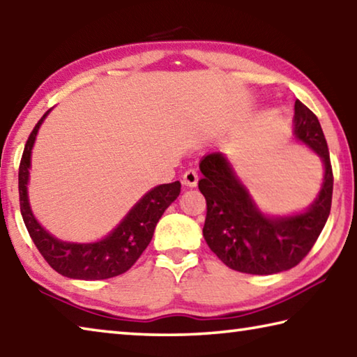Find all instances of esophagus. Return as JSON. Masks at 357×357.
Returning <instances> with one entry per match:
<instances>
[{"label": "esophagus", "instance_id": "34e87169", "mask_svg": "<svg viewBox=\"0 0 357 357\" xmlns=\"http://www.w3.org/2000/svg\"><path fill=\"white\" fill-rule=\"evenodd\" d=\"M199 182V174L196 169H188L183 175H182V183L185 186H190V188H195Z\"/></svg>", "mask_w": 357, "mask_h": 357}]
</instances>
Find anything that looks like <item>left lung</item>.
Segmentation results:
<instances>
[{"mask_svg":"<svg viewBox=\"0 0 357 357\" xmlns=\"http://www.w3.org/2000/svg\"><path fill=\"white\" fill-rule=\"evenodd\" d=\"M295 135L321 156L324 180L320 195L303 215L266 218L220 152L204 156L199 190L207 201L204 238L224 265L248 274H274L296 266L314 248L333 202L334 175L326 137L317 116L295 102Z\"/></svg>","mask_w":357,"mask_h":357,"instance_id":"8db88e82","label":"left lung"}]
</instances>
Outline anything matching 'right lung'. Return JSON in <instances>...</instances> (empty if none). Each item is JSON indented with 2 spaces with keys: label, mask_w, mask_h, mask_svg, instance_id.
Listing matches in <instances>:
<instances>
[{
  "label": "right lung",
  "mask_w": 357,
  "mask_h": 357,
  "mask_svg": "<svg viewBox=\"0 0 357 357\" xmlns=\"http://www.w3.org/2000/svg\"><path fill=\"white\" fill-rule=\"evenodd\" d=\"M50 111L40 117L36 127L31 131L22 155L20 167H18V196H20V211L28 229L31 240L34 241L37 251L47 260V264L54 271L66 278L100 280L119 276L128 271L146 251L153 236L156 222L161 215L180 195L182 185L177 182L165 183L149 191L137 202L125 220L106 236L97 243L89 245H77V243H64L56 240L47 230H43L33 216L28 202V175L31 165V149L43 119Z\"/></svg>",
  "instance_id": "right-lung-1"
}]
</instances>
